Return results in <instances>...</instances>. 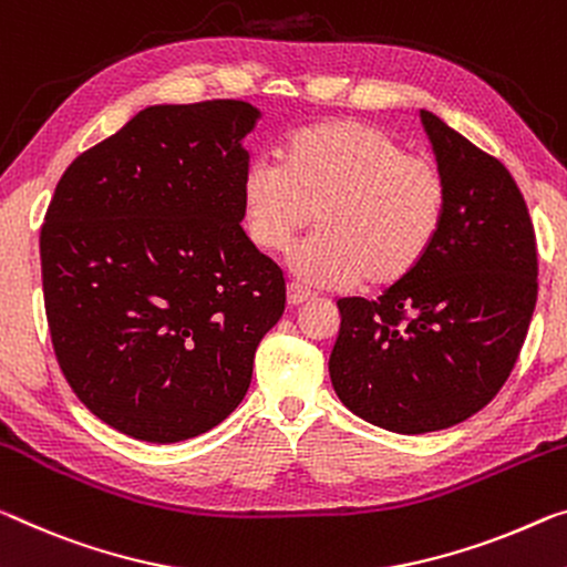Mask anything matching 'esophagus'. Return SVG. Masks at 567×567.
Segmentation results:
<instances>
[{
	"label": "esophagus",
	"mask_w": 567,
	"mask_h": 567,
	"mask_svg": "<svg viewBox=\"0 0 567 567\" xmlns=\"http://www.w3.org/2000/svg\"><path fill=\"white\" fill-rule=\"evenodd\" d=\"M310 298H312V292L308 290V287H302L300 282L287 285V302H290V305H302V302H308Z\"/></svg>",
	"instance_id": "1"
}]
</instances>
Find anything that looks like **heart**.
I'll list each match as a JSON object with an SVG mask.
<instances>
[{
  "label": "heart",
  "instance_id": "obj_1",
  "mask_svg": "<svg viewBox=\"0 0 567 567\" xmlns=\"http://www.w3.org/2000/svg\"><path fill=\"white\" fill-rule=\"evenodd\" d=\"M241 219L251 245L280 255L316 214L318 231L292 255L312 287H391L416 269L442 235L446 178L434 161L379 125L322 121L295 131L280 166L249 161Z\"/></svg>",
  "mask_w": 567,
  "mask_h": 567
}]
</instances>
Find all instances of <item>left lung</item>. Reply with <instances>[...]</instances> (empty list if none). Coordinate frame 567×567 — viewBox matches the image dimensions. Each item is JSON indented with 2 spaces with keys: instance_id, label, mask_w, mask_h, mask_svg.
<instances>
[{
  "instance_id": "left-lung-1",
  "label": "left lung",
  "mask_w": 567,
  "mask_h": 567,
  "mask_svg": "<svg viewBox=\"0 0 567 567\" xmlns=\"http://www.w3.org/2000/svg\"><path fill=\"white\" fill-rule=\"evenodd\" d=\"M449 188L434 249L379 300H338V399L368 424L426 434L474 416L517 363L537 302V247L509 171L421 111Z\"/></svg>"
}]
</instances>
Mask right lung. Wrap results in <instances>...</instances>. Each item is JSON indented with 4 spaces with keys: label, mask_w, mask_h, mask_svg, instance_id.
Returning a JSON list of instances; mask_svg holds the SVG:
<instances>
[{
    "label": "right lung",
    "mask_w": 567,
    "mask_h": 567,
    "mask_svg": "<svg viewBox=\"0 0 567 567\" xmlns=\"http://www.w3.org/2000/svg\"><path fill=\"white\" fill-rule=\"evenodd\" d=\"M245 101L151 105L80 154L40 231L44 312L75 396L141 442L199 436L245 399L285 277L241 229Z\"/></svg>",
    "instance_id": "obj_1"
}]
</instances>
